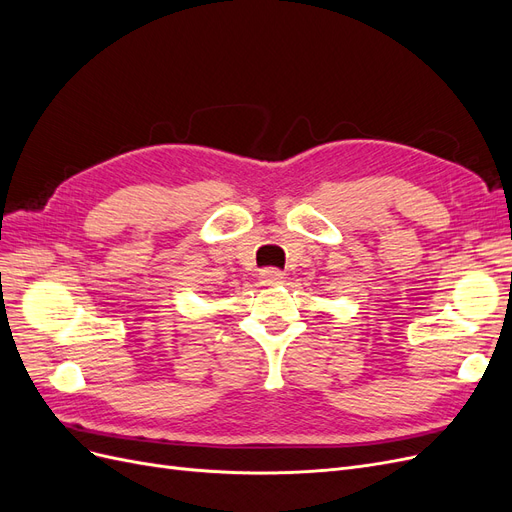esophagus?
<instances>
[{
    "mask_svg": "<svg viewBox=\"0 0 512 512\" xmlns=\"http://www.w3.org/2000/svg\"><path fill=\"white\" fill-rule=\"evenodd\" d=\"M258 277H260V284H265V286H277L284 282V273L277 269H262Z\"/></svg>",
    "mask_w": 512,
    "mask_h": 512,
    "instance_id": "esophagus-1",
    "label": "esophagus"
}]
</instances>
